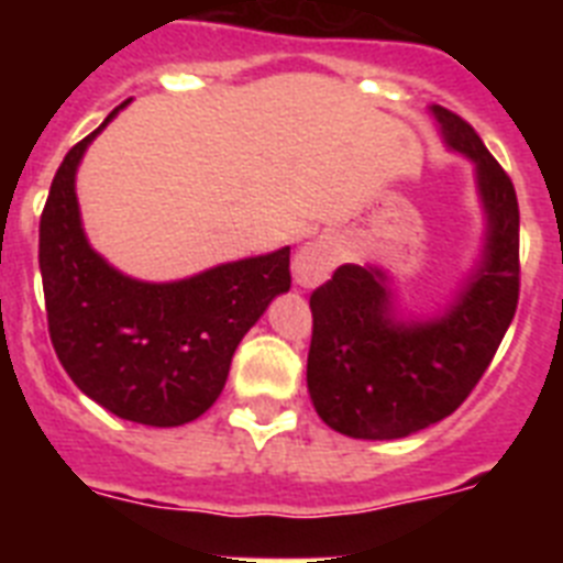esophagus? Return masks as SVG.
<instances>
[{"mask_svg":"<svg viewBox=\"0 0 563 563\" xmlns=\"http://www.w3.org/2000/svg\"><path fill=\"white\" fill-rule=\"evenodd\" d=\"M338 265V251L327 239H316L307 242L301 251L292 258V282L298 287H316L330 278V273Z\"/></svg>","mask_w":563,"mask_h":563,"instance_id":"34e87169","label":"esophagus"}]
</instances>
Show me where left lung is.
Here are the masks:
<instances>
[{"label": "left lung", "instance_id": "1", "mask_svg": "<svg viewBox=\"0 0 563 563\" xmlns=\"http://www.w3.org/2000/svg\"><path fill=\"white\" fill-rule=\"evenodd\" d=\"M442 143L471 161L485 239L449 307L402 316L383 267L341 265L310 296L307 389L318 417L355 440H400L462 406L519 305V202L505 168L460 114L429 107Z\"/></svg>", "mask_w": 563, "mask_h": 563}]
</instances>
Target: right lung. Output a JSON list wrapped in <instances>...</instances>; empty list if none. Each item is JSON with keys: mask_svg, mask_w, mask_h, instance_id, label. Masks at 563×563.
Segmentation results:
<instances>
[{"mask_svg": "<svg viewBox=\"0 0 563 563\" xmlns=\"http://www.w3.org/2000/svg\"><path fill=\"white\" fill-rule=\"evenodd\" d=\"M126 103L58 166L38 225V267L49 341L78 389L121 420L174 429L211 409L239 341L290 290V247L177 282H141L109 265L84 233L76 174Z\"/></svg>", "mask_w": 563, "mask_h": 563, "instance_id": "right-lung-1", "label": "right lung"}]
</instances>
